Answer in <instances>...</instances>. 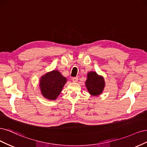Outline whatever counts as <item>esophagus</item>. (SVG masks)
Returning <instances> with one entry per match:
<instances>
[{
    "label": "esophagus",
    "mask_w": 147,
    "mask_h": 147,
    "mask_svg": "<svg viewBox=\"0 0 147 147\" xmlns=\"http://www.w3.org/2000/svg\"><path fill=\"white\" fill-rule=\"evenodd\" d=\"M78 77H73L72 78V81L74 82H77V81H78Z\"/></svg>",
    "instance_id": "1"
}]
</instances>
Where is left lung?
I'll return each mask as SVG.
<instances>
[{"mask_svg": "<svg viewBox=\"0 0 147 147\" xmlns=\"http://www.w3.org/2000/svg\"><path fill=\"white\" fill-rule=\"evenodd\" d=\"M86 86L91 95L98 96L102 93L105 86L104 79L95 72H90L88 74Z\"/></svg>", "mask_w": 147, "mask_h": 147, "instance_id": "8db88e82", "label": "left lung"}]
</instances>
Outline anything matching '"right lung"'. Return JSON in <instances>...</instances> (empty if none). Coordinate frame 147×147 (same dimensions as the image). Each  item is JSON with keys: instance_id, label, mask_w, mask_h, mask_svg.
<instances>
[{"instance_id": "1", "label": "right lung", "mask_w": 147, "mask_h": 147, "mask_svg": "<svg viewBox=\"0 0 147 147\" xmlns=\"http://www.w3.org/2000/svg\"><path fill=\"white\" fill-rule=\"evenodd\" d=\"M67 80L57 70H53L41 78L40 87L42 95L50 100H55L61 93Z\"/></svg>"}]
</instances>
